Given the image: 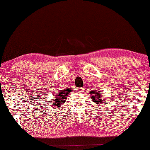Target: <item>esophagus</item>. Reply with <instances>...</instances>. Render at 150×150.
Masks as SVG:
<instances>
[{
    "instance_id": "34e87169",
    "label": "esophagus",
    "mask_w": 150,
    "mask_h": 150,
    "mask_svg": "<svg viewBox=\"0 0 150 150\" xmlns=\"http://www.w3.org/2000/svg\"><path fill=\"white\" fill-rule=\"evenodd\" d=\"M82 91H83V88H77V91H79V92H81Z\"/></svg>"
}]
</instances>
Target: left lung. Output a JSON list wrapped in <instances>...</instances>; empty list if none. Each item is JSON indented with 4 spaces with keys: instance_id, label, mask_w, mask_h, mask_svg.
I'll return each mask as SVG.
<instances>
[{
    "instance_id": "1",
    "label": "left lung",
    "mask_w": 150,
    "mask_h": 150,
    "mask_svg": "<svg viewBox=\"0 0 150 150\" xmlns=\"http://www.w3.org/2000/svg\"><path fill=\"white\" fill-rule=\"evenodd\" d=\"M91 93V98L92 99V101L96 104H102L104 100L102 99V96L101 93H100L99 91L96 90V89H93L91 90L90 92Z\"/></svg>"
}]
</instances>
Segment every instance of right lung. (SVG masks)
<instances>
[{"label": "right lung", "mask_w": 150, "mask_h": 150, "mask_svg": "<svg viewBox=\"0 0 150 150\" xmlns=\"http://www.w3.org/2000/svg\"><path fill=\"white\" fill-rule=\"evenodd\" d=\"M72 91L71 88L69 89H60L59 92L54 95V100L53 104H54L55 106H58L60 108V106H62L66 101L67 96L68 93H70Z\"/></svg>", "instance_id": "1"}]
</instances>
